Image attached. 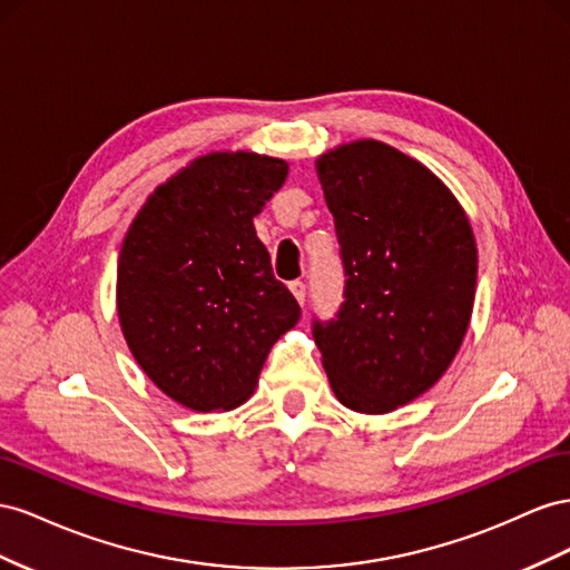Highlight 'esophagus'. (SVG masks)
Segmentation results:
<instances>
[{
    "label": "esophagus",
    "mask_w": 570,
    "mask_h": 570,
    "mask_svg": "<svg viewBox=\"0 0 570 570\" xmlns=\"http://www.w3.org/2000/svg\"><path fill=\"white\" fill-rule=\"evenodd\" d=\"M288 288H291V294H294V298L303 305V303H305V284L296 279V282L288 284Z\"/></svg>",
    "instance_id": "34e87169"
}]
</instances>
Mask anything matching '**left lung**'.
I'll use <instances>...</instances> for the list:
<instances>
[{
  "mask_svg": "<svg viewBox=\"0 0 570 570\" xmlns=\"http://www.w3.org/2000/svg\"><path fill=\"white\" fill-rule=\"evenodd\" d=\"M315 169L348 276L336 320L315 322V344L346 409L392 413L434 386L463 344L473 226L442 178L382 140L336 145Z\"/></svg>",
  "mask_w": 570,
  "mask_h": 570,
  "instance_id": "left-lung-1",
  "label": "left lung"
}]
</instances>
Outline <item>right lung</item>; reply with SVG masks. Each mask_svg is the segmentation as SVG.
I'll return each mask as SVG.
<instances>
[{"label":"right lung","instance_id":"right-lung-1","mask_svg":"<svg viewBox=\"0 0 570 570\" xmlns=\"http://www.w3.org/2000/svg\"><path fill=\"white\" fill-rule=\"evenodd\" d=\"M286 174L279 157L207 153L159 184L128 226L117 267L126 346L188 411L246 403L301 317L253 224Z\"/></svg>","mask_w":570,"mask_h":570}]
</instances>
